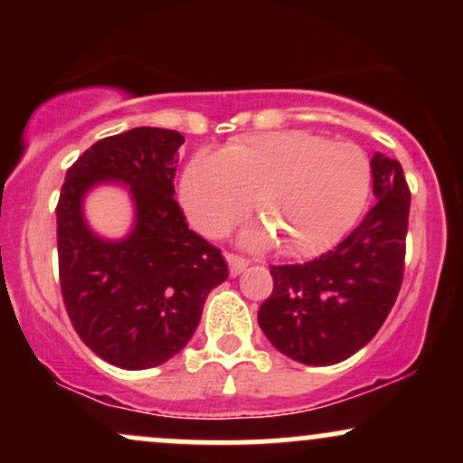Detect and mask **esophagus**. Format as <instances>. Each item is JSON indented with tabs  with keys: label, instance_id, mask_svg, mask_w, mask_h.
I'll return each mask as SVG.
<instances>
[{
	"label": "esophagus",
	"instance_id": "1",
	"mask_svg": "<svg viewBox=\"0 0 463 463\" xmlns=\"http://www.w3.org/2000/svg\"><path fill=\"white\" fill-rule=\"evenodd\" d=\"M226 261H228V269H231V276H239L243 272V269L248 268V261L246 259L237 257V254H226Z\"/></svg>",
	"mask_w": 463,
	"mask_h": 463
}]
</instances>
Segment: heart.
Wrapping results in <instances>:
<instances>
[{
  "label": "heart",
  "instance_id": "b5f03b06",
  "mask_svg": "<svg viewBox=\"0 0 463 463\" xmlns=\"http://www.w3.org/2000/svg\"><path fill=\"white\" fill-rule=\"evenodd\" d=\"M370 161L353 143H331L302 130L263 132L198 154L180 180V202L191 224L220 237L254 211L263 224L243 241L280 243L289 257H311L333 246L354 224L370 194Z\"/></svg>",
  "mask_w": 463,
  "mask_h": 463
}]
</instances>
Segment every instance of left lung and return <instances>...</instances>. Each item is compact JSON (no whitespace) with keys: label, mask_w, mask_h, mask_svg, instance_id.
I'll use <instances>...</instances> for the list:
<instances>
[{"label":"left lung","mask_w":463,"mask_h":463,"mask_svg":"<svg viewBox=\"0 0 463 463\" xmlns=\"http://www.w3.org/2000/svg\"><path fill=\"white\" fill-rule=\"evenodd\" d=\"M376 204L350 235L322 257L272 265V296L259 326L285 357L333 365L379 333L402 283L409 187L402 167L376 152L370 161Z\"/></svg>","instance_id":"1"}]
</instances>
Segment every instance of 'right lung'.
<instances>
[{
    "mask_svg": "<svg viewBox=\"0 0 463 463\" xmlns=\"http://www.w3.org/2000/svg\"><path fill=\"white\" fill-rule=\"evenodd\" d=\"M184 137L132 128L93 143L67 169L56 206L58 272L69 320L98 357L124 370L161 365L189 344L206 296L228 279L224 257L189 231L174 200ZM104 184L124 186L133 226L106 240L88 226L83 200Z\"/></svg>",
    "mask_w": 463,
    "mask_h": 463,
    "instance_id": "obj_1",
    "label": "right lung"
}]
</instances>
